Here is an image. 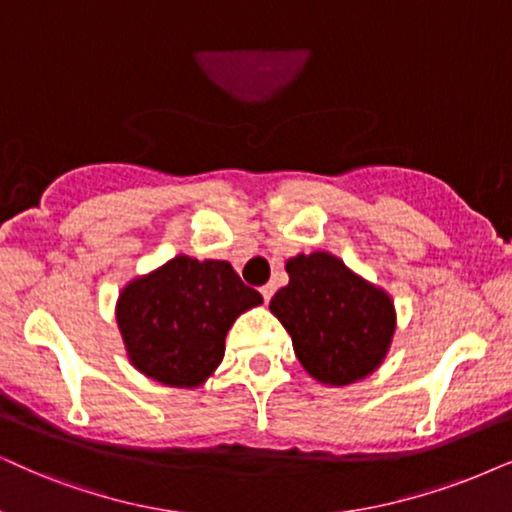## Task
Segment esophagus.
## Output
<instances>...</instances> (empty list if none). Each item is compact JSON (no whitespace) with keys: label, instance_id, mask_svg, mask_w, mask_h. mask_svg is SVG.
<instances>
[{"label":"esophagus","instance_id":"1","mask_svg":"<svg viewBox=\"0 0 512 512\" xmlns=\"http://www.w3.org/2000/svg\"><path fill=\"white\" fill-rule=\"evenodd\" d=\"M260 293L264 297V302H269L271 295H274V286H264V288H260Z\"/></svg>","mask_w":512,"mask_h":512}]
</instances>
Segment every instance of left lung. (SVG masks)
Wrapping results in <instances>:
<instances>
[{"mask_svg": "<svg viewBox=\"0 0 512 512\" xmlns=\"http://www.w3.org/2000/svg\"><path fill=\"white\" fill-rule=\"evenodd\" d=\"M288 286L269 309L293 338L312 378L349 385L371 375L390 349L397 314L385 290L371 286L328 252L288 260Z\"/></svg>", "mask_w": 512, "mask_h": 512, "instance_id": "obj_1", "label": "left lung"}]
</instances>
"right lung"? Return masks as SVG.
I'll list each match as a JSON object with an SVG mask.
<instances>
[{"label":"right lung","mask_w":512,"mask_h":512,"mask_svg":"<svg viewBox=\"0 0 512 512\" xmlns=\"http://www.w3.org/2000/svg\"><path fill=\"white\" fill-rule=\"evenodd\" d=\"M262 304L229 262L179 255L134 278L115 319L132 366L170 387H198L224 359L234 321Z\"/></svg>","instance_id":"add662e5"}]
</instances>
